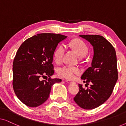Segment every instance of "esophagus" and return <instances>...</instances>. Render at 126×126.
I'll return each instance as SVG.
<instances>
[{"mask_svg": "<svg viewBox=\"0 0 126 126\" xmlns=\"http://www.w3.org/2000/svg\"><path fill=\"white\" fill-rule=\"evenodd\" d=\"M66 82H68V84H72V83H73V81H70V80H66Z\"/></svg>", "mask_w": 126, "mask_h": 126, "instance_id": "34e87169", "label": "esophagus"}]
</instances>
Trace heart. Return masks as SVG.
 <instances>
[{
    "label": "heart",
    "mask_w": 126,
    "mask_h": 126,
    "mask_svg": "<svg viewBox=\"0 0 126 126\" xmlns=\"http://www.w3.org/2000/svg\"><path fill=\"white\" fill-rule=\"evenodd\" d=\"M70 45L76 51L79 57L83 58L88 53V47L87 45L81 39H75L70 42ZM65 50V46L63 44L60 45L55 50L53 58L56 63H60L61 61ZM79 72L80 69L77 67L69 65L63 66L58 70V74L60 77L68 80H73L75 79L76 75Z\"/></svg>",
    "instance_id": "b5f03b06"
}]
</instances>
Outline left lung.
<instances>
[{"label": "left lung", "mask_w": 126, "mask_h": 126, "mask_svg": "<svg viewBox=\"0 0 126 126\" xmlns=\"http://www.w3.org/2000/svg\"><path fill=\"white\" fill-rule=\"evenodd\" d=\"M94 47V57L89 67L81 76L84 82L92 83L85 89L79 84V91L74 100L85 110H92L103 104L111 95L118 80L116 51L111 43L103 36L80 35Z\"/></svg>", "instance_id": "left-lung-1"}]
</instances>
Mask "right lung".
<instances>
[{"label": "right lung", "instance_id": "right-lung-1", "mask_svg": "<svg viewBox=\"0 0 126 126\" xmlns=\"http://www.w3.org/2000/svg\"><path fill=\"white\" fill-rule=\"evenodd\" d=\"M66 36L41 33L27 39L20 46L13 61V89L20 101L36 107L47 100L51 88L61 79H52V64L57 46ZM47 76L46 80H41Z\"/></svg>", "mask_w": 126, "mask_h": 126}]
</instances>
